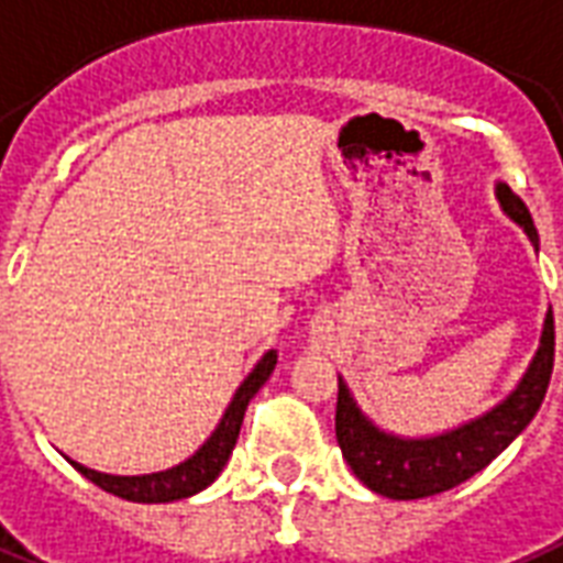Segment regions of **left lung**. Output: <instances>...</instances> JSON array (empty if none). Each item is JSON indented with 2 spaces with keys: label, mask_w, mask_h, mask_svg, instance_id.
<instances>
[{
  "label": "left lung",
  "mask_w": 563,
  "mask_h": 563,
  "mask_svg": "<svg viewBox=\"0 0 563 563\" xmlns=\"http://www.w3.org/2000/svg\"><path fill=\"white\" fill-rule=\"evenodd\" d=\"M496 196L505 213L520 222L522 232L538 246V229L531 222L529 208L508 185H496ZM555 364V320L547 313L540 350L531 361L529 373L522 376L508 399L496 405L478 420L464 422L438 438L405 440L376 429L361 413L346 385L338 378V411H334V434L352 473L376 494L387 499H422V496L443 494L449 487L467 482L490 464V461L520 434L538 413L547 396L549 376Z\"/></svg>",
  "instance_id": "1"
}]
</instances>
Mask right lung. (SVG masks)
Here are the masks:
<instances>
[{"instance_id":"1","label":"right lung","mask_w":563,"mask_h":563,"mask_svg":"<svg viewBox=\"0 0 563 563\" xmlns=\"http://www.w3.org/2000/svg\"><path fill=\"white\" fill-rule=\"evenodd\" d=\"M276 352L269 350L255 364V369L238 387L232 405L222 413L220 426L213 429V434L205 440L202 449H196L185 464L164 470V473H152V476H108V473L81 467L76 461H73V467L85 478H90L96 487H102V490L120 496V499H129V503H173V499H187V496L199 494L225 467V461H229L234 443H238V434H241L246 405H250L252 396L258 394L261 385L267 382L269 373L276 369Z\"/></svg>"}]
</instances>
